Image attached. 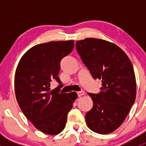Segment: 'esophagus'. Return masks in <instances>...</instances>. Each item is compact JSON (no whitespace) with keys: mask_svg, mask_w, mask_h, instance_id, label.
Segmentation results:
<instances>
[{"mask_svg":"<svg viewBox=\"0 0 146 146\" xmlns=\"http://www.w3.org/2000/svg\"><path fill=\"white\" fill-rule=\"evenodd\" d=\"M77 95H78V97H79V98H80V97H81V96H82V95H85V92H84L83 90L80 91V92H78Z\"/></svg>","mask_w":146,"mask_h":146,"instance_id":"34e87169","label":"esophagus"}]
</instances>
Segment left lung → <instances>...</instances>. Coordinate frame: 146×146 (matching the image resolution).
Here are the masks:
<instances>
[{"label": "left lung", "mask_w": 146, "mask_h": 146, "mask_svg": "<svg viewBox=\"0 0 146 146\" xmlns=\"http://www.w3.org/2000/svg\"><path fill=\"white\" fill-rule=\"evenodd\" d=\"M76 50L94 79L102 80L101 91L88 93L93 101L85 115L90 129L100 134L114 131L134 104L136 82L133 65L124 51L107 41L86 38Z\"/></svg>", "instance_id": "1"}]
</instances>
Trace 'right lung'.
Here are the masks:
<instances>
[{
    "instance_id": "obj_1",
    "label": "right lung",
    "mask_w": 146,
    "mask_h": 146,
    "mask_svg": "<svg viewBox=\"0 0 146 146\" xmlns=\"http://www.w3.org/2000/svg\"><path fill=\"white\" fill-rule=\"evenodd\" d=\"M73 47V40L35 45L23 56L16 69L17 103L28 120L46 134L56 135L64 130L68 114L77 98L75 92L60 93L63 85L58 78L61 59ZM54 80L60 85L51 90Z\"/></svg>"
}]
</instances>
